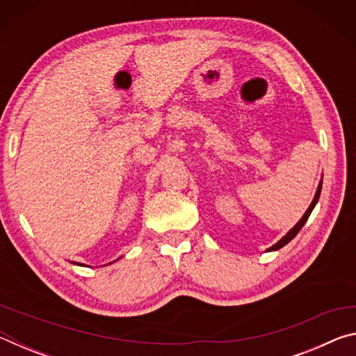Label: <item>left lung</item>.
<instances>
[{
  "label": "left lung",
  "mask_w": 356,
  "mask_h": 356,
  "mask_svg": "<svg viewBox=\"0 0 356 356\" xmlns=\"http://www.w3.org/2000/svg\"><path fill=\"white\" fill-rule=\"evenodd\" d=\"M321 191H322V180L321 182H318V186H317V191H316V195H314V200H312V202L309 204V207H308V210H306L305 212V215L301 216V218L298 220V222L297 225H295L291 231H289L284 237L282 238H280L278 242H276L273 246H270V248L267 250V251H276V250H280V248H282V246L284 245H287L289 242H291V240L297 236V234L300 232V229L305 226V222L308 221V218H309V215H311V212L312 210H314V207H316V204H317V201H318V196H321Z\"/></svg>",
  "instance_id": "8db88e82"
}]
</instances>
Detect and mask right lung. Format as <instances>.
I'll list each match as a JSON object with an SVG mask.
<instances>
[{
	"instance_id": "obj_1",
	"label": "right lung",
	"mask_w": 356,
	"mask_h": 356,
	"mask_svg": "<svg viewBox=\"0 0 356 356\" xmlns=\"http://www.w3.org/2000/svg\"><path fill=\"white\" fill-rule=\"evenodd\" d=\"M72 264H75V265H84V264H80V262H72Z\"/></svg>"
}]
</instances>
